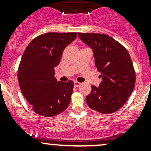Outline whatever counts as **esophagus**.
<instances>
[{
	"label": "esophagus",
	"instance_id": "1",
	"mask_svg": "<svg viewBox=\"0 0 151 151\" xmlns=\"http://www.w3.org/2000/svg\"><path fill=\"white\" fill-rule=\"evenodd\" d=\"M80 85H81V83H79V82H77V81H74V87H79Z\"/></svg>",
	"mask_w": 151,
	"mask_h": 151
}]
</instances>
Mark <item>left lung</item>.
Listing matches in <instances>:
<instances>
[{
    "instance_id": "1",
    "label": "left lung",
    "mask_w": 151,
    "mask_h": 151,
    "mask_svg": "<svg viewBox=\"0 0 151 151\" xmlns=\"http://www.w3.org/2000/svg\"><path fill=\"white\" fill-rule=\"evenodd\" d=\"M78 36L93 50L96 66L102 77L99 88L91 85L87 104L100 113H113L122 107L134 88L136 74L129 52L106 34L78 33Z\"/></svg>"
}]
</instances>
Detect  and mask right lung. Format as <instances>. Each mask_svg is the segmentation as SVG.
<instances>
[{
    "label": "right lung",
    "instance_id": "obj_1",
    "mask_svg": "<svg viewBox=\"0 0 151 151\" xmlns=\"http://www.w3.org/2000/svg\"><path fill=\"white\" fill-rule=\"evenodd\" d=\"M77 36L75 32L44 33L33 39L22 55L17 71L19 88L33 110L42 116L59 115L70 104L74 83L58 82L54 68Z\"/></svg>",
    "mask_w": 151,
    "mask_h": 151
}]
</instances>
